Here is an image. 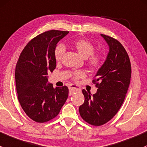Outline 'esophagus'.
Segmentation results:
<instances>
[{
	"label": "esophagus",
	"instance_id": "obj_1",
	"mask_svg": "<svg viewBox=\"0 0 147 147\" xmlns=\"http://www.w3.org/2000/svg\"><path fill=\"white\" fill-rule=\"evenodd\" d=\"M69 96H71L72 94L76 91H80V88H78L75 85H71L69 86Z\"/></svg>",
	"mask_w": 147,
	"mask_h": 147
}]
</instances>
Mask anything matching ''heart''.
<instances>
[{
	"label": "heart",
	"mask_w": 147,
	"mask_h": 147,
	"mask_svg": "<svg viewBox=\"0 0 147 147\" xmlns=\"http://www.w3.org/2000/svg\"><path fill=\"white\" fill-rule=\"evenodd\" d=\"M74 47L78 52L84 58H87V64L91 69H96L101 66L102 63V56L99 53H94L95 47L93 44L87 40L79 39L74 42ZM66 51V47L63 44L59 43L56 46L54 49V58L56 61H59L61 59L63 55ZM86 76L84 71H78L74 72L73 78L77 81L80 78H83Z\"/></svg>",
	"instance_id": "heart-1"
}]
</instances>
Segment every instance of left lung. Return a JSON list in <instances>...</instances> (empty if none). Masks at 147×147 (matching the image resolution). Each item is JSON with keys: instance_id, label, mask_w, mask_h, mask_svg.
<instances>
[{"instance_id": "obj_1", "label": "left lung", "mask_w": 147, "mask_h": 147, "mask_svg": "<svg viewBox=\"0 0 147 147\" xmlns=\"http://www.w3.org/2000/svg\"><path fill=\"white\" fill-rule=\"evenodd\" d=\"M100 35L108 45L109 52L93 80L97 92L92 96L83 89L85 100L79 107L83 119L94 126L104 125L117 114L125 100L131 74L129 56L122 44L111 37Z\"/></svg>"}]
</instances>
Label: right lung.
<instances>
[{
  "label": "right lung",
  "instance_id": "1",
  "mask_svg": "<svg viewBox=\"0 0 147 147\" xmlns=\"http://www.w3.org/2000/svg\"><path fill=\"white\" fill-rule=\"evenodd\" d=\"M69 32L49 30L28 42L16 68V90L21 107L37 122H46L57 116L69 96L64 86L54 88L47 84L48 73L55 69L54 49Z\"/></svg>",
  "mask_w": 147,
  "mask_h": 147
}]
</instances>
